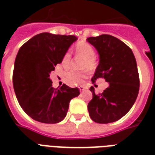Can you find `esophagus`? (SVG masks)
<instances>
[{
	"instance_id": "esophagus-1",
	"label": "esophagus",
	"mask_w": 155,
	"mask_h": 155,
	"mask_svg": "<svg viewBox=\"0 0 155 155\" xmlns=\"http://www.w3.org/2000/svg\"><path fill=\"white\" fill-rule=\"evenodd\" d=\"M79 89H80V92H83V91H84V90L86 89V87H85L84 86H80V87H79Z\"/></svg>"
}]
</instances>
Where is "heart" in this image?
<instances>
[{
    "mask_svg": "<svg viewBox=\"0 0 155 155\" xmlns=\"http://www.w3.org/2000/svg\"><path fill=\"white\" fill-rule=\"evenodd\" d=\"M75 53L78 55L84 57V60L81 62L80 67L82 68H87L88 70H94L97 67V60L95 58L94 48L87 42H78L75 48ZM71 55L70 52H66L63 56L61 64L64 68H68L70 65ZM87 77V71L85 70L75 71L71 70L65 74V80L69 85H77L82 84Z\"/></svg>",
    "mask_w": 155,
    "mask_h": 155,
    "instance_id": "obj_1",
    "label": "heart"
}]
</instances>
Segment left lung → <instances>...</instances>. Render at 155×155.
I'll list each match as a JSON object with an SVG mask.
<instances>
[{
  "mask_svg": "<svg viewBox=\"0 0 155 155\" xmlns=\"http://www.w3.org/2000/svg\"><path fill=\"white\" fill-rule=\"evenodd\" d=\"M97 49L100 61L92 84L104 78L109 86L97 95L90 87L92 99L87 104L91 119L100 124L114 122L130 110L139 91V75L132 50L112 35H101L87 38Z\"/></svg>",
  "mask_w": 155,
  "mask_h": 155,
  "instance_id": "left-lung-1",
  "label": "left lung"
}]
</instances>
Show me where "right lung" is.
<instances>
[{"mask_svg":"<svg viewBox=\"0 0 155 155\" xmlns=\"http://www.w3.org/2000/svg\"><path fill=\"white\" fill-rule=\"evenodd\" d=\"M77 40L74 35L41 33L21 47L13 74L14 92L21 107L34 120L55 124L65 118L71 100L80 95L77 87H52L50 73Z\"/></svg>","mask_w":155,"mask_h":155,"instance_id":"1","label":"right lung"}]
</instances>
